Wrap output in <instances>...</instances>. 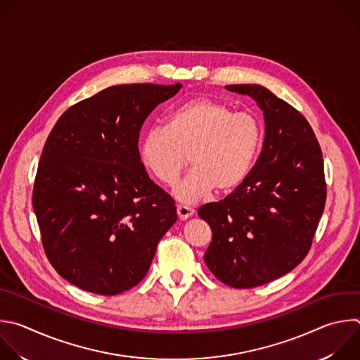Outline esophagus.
<instances>
[{
    "mask_svg": "<svg viewBox=\"0 0 360 360\" xmlns=\"http://www.w3.org/2000/svg\"><path fill=\"white\" fill-rule=\"evenodd\" d=\"M176 213H178V217L181 220H186L188 217H191L193 214V209L192 207H188L185 205H178L176 206Z\"/></svg>",
    "mask_w": 360,
    "mask_h": 360,
    "instance_id": "1",
    "label": "esophagus"
}]
</instances>
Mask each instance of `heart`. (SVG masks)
<instances>
[{"label":"heart","mask_w":360,"mask_h":360,"mask_svg":"<svg viewBox=\"0 0 360 360\" xmlns=\"http://www.w3.org/2000/svg\"><path fill=\"white\" fill-rule=\"evenodd\" d=\"M264 143V123L253 111H234L209 97H193L168 115L167 126L150 127L139 147L143 168L165 186H174L189 164L191 172L175 195L199 202L216 189L229 193L252 172Z\"/></svg>","instance_id":"obj_1"}]
</instances>
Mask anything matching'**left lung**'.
<instances>
[{
  "mask_svg": "<svg viewBox=\"0 0 360 360\" xmlns=\"http://www.w3.org/2000/svg\"><path fill=\"white\" fill-rule=\"evenodd\" d=\"M264 111L266 139L248 179L198 214L212 229L205 263L233 288H253L294 270L308 255L326 200L323 158L307 118L259 84H227Z\"/></svg>",
  "mask_w": 360,
  "mask_h": 360,
  "instance_id": "8db88e82",
  "label": "left lung"
}]
</instances>
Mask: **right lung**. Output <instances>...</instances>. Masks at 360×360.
Instances as JSON below:
<instances>
[{
  "mask_svg": "<svg viewBox=\"0 0 360 360\" xmlns=\"http://www.w3.org/2000/svg\"><path fill=\"white\" fill-rule=\"evenodd\" d=\"M181 87H107L70 105L48 136L32 206L49 263L73 285L100 295L133 288L176 221L174 199L140 162L139 137Z\"/></svg>",
  "mask_w": 360,
  "mask_h": 360,
  "instance_id": "right-lung-1",
  "label": "right lung"
}]
</instances>
